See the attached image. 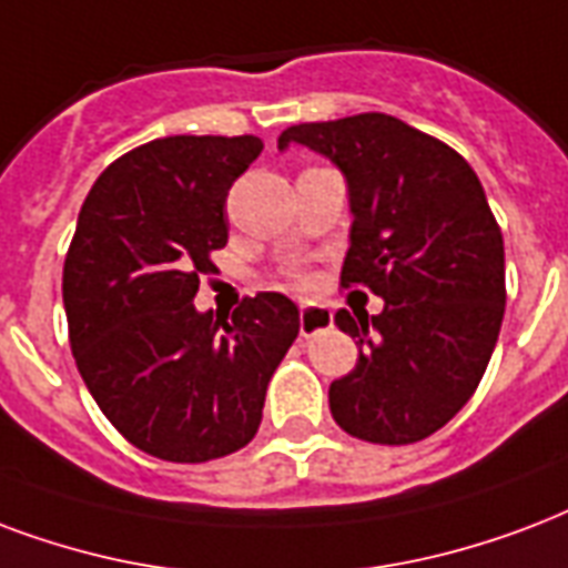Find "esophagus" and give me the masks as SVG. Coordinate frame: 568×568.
<instances>
[{"instance_id":"obj_1","label":"esophagus","mask_w":568,"mask_h":568,"mask_svg":"<svg viewBox=\"0 0 568 568\" xmlns=\"http://www.w3.org/2000/svg\"><path fill=\"white\" fill-rule=\"evenodd\" d=\"M333 327V313L324 306H301V336Z\"/></svg>"}]
</instances>
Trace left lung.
I'll use <instances>...</instances> for the list:
<instances>
[{
    "label": "left lung",
    "instance_id": "8db88e82",
    "mask_svg": "<svg viewBox=\"0 0 568 568\" xmlns=\"http://www.w3.org/2000/svg\"><path fill=\"white\" fill-rule=\"evenodd\" d=\"M292 142L348 181L342 285L384 297L372 318H333L361 345L357 366L331 384L333 419L369 444H417L474 396L504 322V235L486 190L447 142L384 112L294 124L276 145Z\"/></svg>",
    "mask_w": 568,
    "mask_h": 568
}]
</instances>
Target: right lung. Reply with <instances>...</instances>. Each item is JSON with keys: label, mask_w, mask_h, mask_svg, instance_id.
Returning <instances> with one entry per match:
<instances>
[{"label": "right lung", "mask_w": 568, "mask_h": 568, "mask_svg": "<svg viewBox=\"0 0 568 568\" xmlns=\"http://www.w3.org/2000/svg\"><path fill=\"white\" fill-rule=\"evenodd\" d=\"M258 136H166L103 169L64 255L68 336L85 387L149 456L202 465L258 432L267 381L301 331L285 294L199 313V276L229 241V187Z\"/></svg>", "instance_id": "add662e5"}]
</instances>
